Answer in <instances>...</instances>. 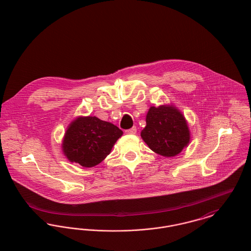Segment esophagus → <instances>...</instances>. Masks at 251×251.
<instances>
[{"label": "esophagus", "instance_id": "esophagus-1", "mask_svg": "<svg viewBox=\"0 0 251 251\" xmlns=\"http://www.w3.org/2000/svg\"><path fill=\"white\" fill-rule=\"evenodd\" d=\"M126 134H129V135H134L137 133V128L136 127H132L131 129H128L125 131Z\"/></svg>", "mask_w": 251, "mask_h": 251}]
</instances>
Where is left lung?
Listing matches in <instances>:
<instances>
[{
  "instance_id": "1",
  "label": "left lung",
  "mask_w": 251,
  "mask_h": 251,
  "mask_svg": "<svg viewBox=\"0 0 251 251\" xmlns=\"http://www.w3.org/2000/svg\"><path fill=\"white\" fill-rule=\"evenodd\" d=\"M141 136L151 151L173 157L188 144L190 134L187 123L178 109L173 106H151L147 115V126Z\"/></svg>"
}]
</instances>
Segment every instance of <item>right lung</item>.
Returning <instances> with one entry per match:
<instances>
[{
    "label": "right lung",
    "mask_w": 251,
    "mask_h": 251,
    "mask_svg": "<svg viewBox=\"0 0 251 251\" xmlns=\"http://www.w3.org/2000/svg\"><path fill=\"white\" fill-rule=\"evenodd\" d=\"M122 134L117 126L95 116L79 117L65 134L63 151L71 162L91 168L109 154Z\"/></svg>",
    "instance_id": "obj_1"
}]
</instances>
